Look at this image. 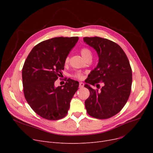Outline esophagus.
I'll use <instances>...</instances> for the list:
<instances>
[{
	"label": "esophagus",
	"mask_w": 153,
	"mask_h": 153,
	"mask_svg": "<svg viewBox=\"0 0 153 153\" xmlns=\"http://www.w3.org/2000/svg\"><path fill=\"white\" fill-rule=\"evenodd\" d=\"M84 85V84L83 82H79V88H82Z\"/></svg>",
	"instance_id": "34e87169"
}]
</instances>
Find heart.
Wrapping results in <instances>:
<instances>
[{"label":"heart","instance_id":"heart-1","mask_svg":"<svg viewBox=\"0 0 153 153\" xmlns=\"http://www.w3.org/2000/svg\"><path fill=\"white\" fill-rule=\"evenodd\" d=\"M80 53H81V54L82 55V57L86 59L88 58H92V51L91 50L87 47H83L82 48L81 50H80ZM69 62V56H67V57L65 58V60H64V63L65 64H68ZM72 77L77 79H82L84 78V74L81 72H76L72 76Z\"/></svg>","mask_w":153,"mask_h":153}]
</instances>
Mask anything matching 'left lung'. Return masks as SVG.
I'll use <instances>...</instances> for the list:
<instances>
[{
    "mask_svg": "<svg viewBox=\"0 0 153 153\" xmlns=\"http://www.w3.org/2000/svg\"><path fill=\"white\" fill-rule=\"evenodd\" d=\"M84 42L97 51V66L86 79L84 87L90 95L85 101L87 114L97 119H107L122 110L130 97L132 71L127 56L116 43L100 37H84ZM100 82L104 86L99 90ZM96 86L94 90L88 84Z\"/></svg>",
    "mask_w": 153,
    "mask_h": 153,
    "instance_id": "8db88e82",
    "label": "left lung"
}]
</instances>
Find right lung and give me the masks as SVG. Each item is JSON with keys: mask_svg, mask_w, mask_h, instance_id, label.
Returning <instances> with one entry per match:
<instances>
[{"mask_svg": "<svg viewBox=\"0 0 153 153\" xmlns=\"http://www.w3.org/2000/svg\"><path fill=\"white\" fill-rule=\"evenodd\" d=\"M79 37H56L36 45L22 69L23 94L30 107L40 117L57 120L65 117L79 82L69 79L64 85L54 87L62 74L64 60Z\"/></svg>", "mask_w": 153, "mask_h": 153, "instance_id": "obj_1", "label": "right lung"}]
</instances>
